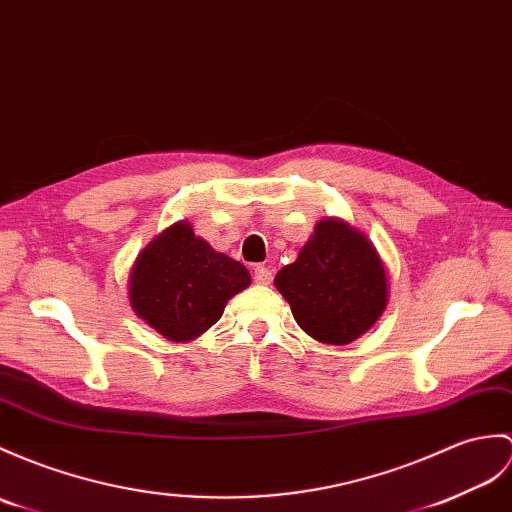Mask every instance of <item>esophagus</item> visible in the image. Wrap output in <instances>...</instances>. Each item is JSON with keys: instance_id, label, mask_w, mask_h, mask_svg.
Listing matches in <instances>:
<instances>
[{"instance_id": "34e87169", "label": "esophagus", "mask_w": 512, "mask_h": 512, "mask_svg": "<svg viewBox=\"0 0 512 512\" xmlns=\"http://www.w3.org/2000/svg\"><path fill=\"white\" fill-rule=\"evenodd\" d=\"M253 277L257 283L261 285H268L272 281V272L266 268V266H255L253 268Z\"/></svg>"}]
</instances>
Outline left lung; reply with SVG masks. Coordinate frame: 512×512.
Masks as SVG:
<instances>
[{
    "label": "left lung",
    "instance_id": "left-lung-1",
    "mask_svg": "<svg viewBox=\"0 0 512 512\" xmlns=\"http://www.w3.org/2000/svg\"><path fill=\"white\" fill-rule=\"evenodd\" d=\"M275 288L290 303L307 336L349 344L371 329L388 305V275L375 244L342 218L316 222L294 264L283 266Z\"/></svg>",
    "mask_w": 512,
    "mask_h": 512
}]
</instances>
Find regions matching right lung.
Wrapping results in <instances>:
<instances>
[{"label": "right lung", "mask_w": 512, "mask_h": 512, "mask_svg": "<svg viewBox=\"0 0 512 512\" xmlns=\"http://www.w3.org/2000/svg\"><path fill=\"white\" fill-rule=\"evenodd\" d=\"M251 285L240 261L213 251L187 220L161 231L130 268L133 312L170 342H192L216 325L229 299Z\"/></svg>", "instance_id": "add662e5"}]
</instances>
